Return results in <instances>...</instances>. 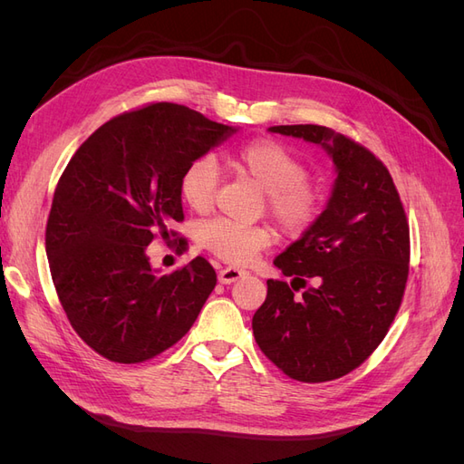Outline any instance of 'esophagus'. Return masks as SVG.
Returning <instances> with one entry per match:
<instances>
[{
	"label": "esophagus",
	"instance_id": "1",
	"mask_svg": "<svg viewBox=\"0 0 464 464\" xmlns=\"http://www.w3.org/2000/svg\"><path fill=\"white\" fill-rule=\"evenodd\" d=\"M246 275L247 273L242 271V269H236V266H227V269L218 271V283L220 285H230V283H236V280H240Z\"/></svg>",
	"mask_w": 464,
	"mask_h": 464
}]
</instances>
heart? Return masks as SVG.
<instances>
[{
	"mask_svg": "<svg viewBox=\"0 0 464 464\" xmlns=\"http://www.w3.org/2000/svg\"><path fill=\"white\" fill-rule=\"evenodd\" d=\"M236 166L266 193V210L286 234H298L314 222L319 210V189L307 178L305 164L283 143L257 139L237 150ZM218 164L213 157L195 159L181 176V198L198 213L215 199ZM199 242L220 259L244 265L273 242L265 227H240L217 218L199 228Z\"/></svg>",
	"mask_w": 464,
	"mask_h": 464,
	"instance_id": "heart-1",
	"label": "heart"
}]
</instances>
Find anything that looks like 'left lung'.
Returning a JSON list of instances; mask_svg holds the SVG:
<instances>
[{
    "mask_svg": "<svg viewBox=\"0 0 464 464\" xmlns=\"http://www.w3.org/2000/svg\"><path fill=\"white\" fill-rule=\"evenodd\" d=\"M269 131L319 145L336 178L323 213L275 259L285 276L319 285L294 298L286 283L266 280L251 327L263 354L286 375L331 382L358 368L397 315L409 278V224L389 170L368 149L323 125Z\"/></svg>",
    "mask_w": 464,
    "mask_h": 464,
    "instance_id": "left-lung-1",
    "label": "left lung"
}]
</instances>
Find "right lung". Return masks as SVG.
I'll return each instance as SVG.
<instances>
[{"mask_svg": "<svg viewBox=\"0 0 464 464\" xmlns=\"http://www.w3.org/2000/svg\"><path fill=\"white\" fill-rule=\"evenodd\" d=\"M240 128L188 106L128 111L82 143L53 193L46 254L55 292L77 334L111 362L137 363L176 344L217 285L203 257L170 275L147 246L184 220L181 176Z\"/></svg>", "mask_w": 464, "mask_h": 464, "instance_id": "obj_1", "label": "right lung"}]
</instances>
